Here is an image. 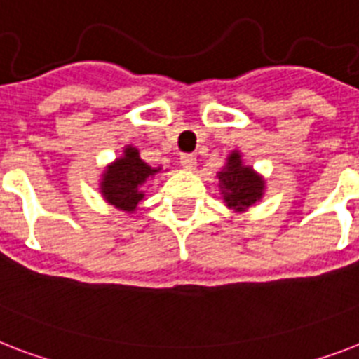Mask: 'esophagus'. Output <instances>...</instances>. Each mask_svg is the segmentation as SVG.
<instances>
[{"label":"esophagus","instance_id":"34e87169","mask_svg":"<svg viewBox=\"0 0 359 359\" xmlns=\"http://www.w3.org/2000/svg\"><path fill=\"white\" fill-rule=\"evenodd\" d=\"M180 165L184 168V170H194L195 165H197V158H195V154H180Z\"/></svg>","mask_w":359,"mask_h":359}]
</instances>
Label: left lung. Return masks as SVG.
Wrapping results in <instances>:
<instances>
[{
    "label": "left lung",
    "instance_id": "left-lung-1",
    "mask_svg": "<svg viewBox=\"0 0 359 359\" xmlns=\"http://www.w3.org/2000/svg\"><path fill=\"white\" fill-rule=\"evenodd\" d=\"M219 182L226 206L238 212L255 205L262 197V189H264V180L252 173L250 168L241 165L240 153L230 154L229 164L219 173Z\"/></svg>",
    "mask_w": 359,
    "mask_h": 359
}]
</instances>
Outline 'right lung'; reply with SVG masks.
I'll return each mask as SVG.
<instances>
[{
  "label": "right lung",
  "mask_w": 359,
  "mask_h": 359,
  "mask_svg": "<svg viewBox=\"0 0 359 359\" xmlns=\"http://www.w3.org/2000/svg\"><path fill=\"white\" fill-rule=\"evenodd\" d=\"M158 170H153L138 156L134 147L125 149L123 158L116 160L103 177V195L110 205L125 212H134L138 203L144 197L142 186L149 180L151 175Z\"/></svg>",
  "instance_id": "right-lung-1"
}]
</instances>
